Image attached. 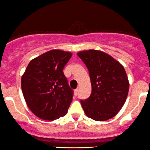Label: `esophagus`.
Returning <instances> with one entry per match:
<instances>
[{
    "mask_svg": "<svg viewBox=\"0 0 150 150\" xmlns=\"http://www.w3.org/2000/svg\"><path fill=\"white\" fill-rule=\"evenodd\" d=\"M78 93H79V88H76L74 90V96H77V95H78Z\"/></svg>",
    "mask_w": 150,
    "mask_h": 150,
    "instance_id": "1",
    "label": "esophagus"
}]
</instances>
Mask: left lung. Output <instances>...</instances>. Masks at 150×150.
<instances>
[{
  "mask_svg": "<svg viewBox=\"0 0 150 150\" xmlns=\"http://www.w3.org/2000/svg\"><path fill=\"white\" fill-rule=\"evenodd\" d=\"M88 70L92 91L81 100L86 115L97 121L112 118L127 98L129 82L124 67L108 54L91 50L77 54Z\"/></svg>",
  "mask_w": 150,
  "mask_h": 150,
  "instance_id": "1",
  "label": "left lung"
}]
</instances>
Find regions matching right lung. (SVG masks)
<instances>
[{
    "instance_id": "1",
    "label": "right lung",
    "mask_w": 150,
    "mask_h": 150,
    "mask_svg": "<svg viewBox=\"0 0 150 150\" xmlns=\"http://www.w3.org/2000/svg\"><path fill=\"white\" fill-rule=\"evenodd\" d=\"M72 54L53 50L28 64L22 76L21 87L27 105L40 118L54 120L67 114L74 91L63 69Z\"/></svg>"
}]
</instances>
